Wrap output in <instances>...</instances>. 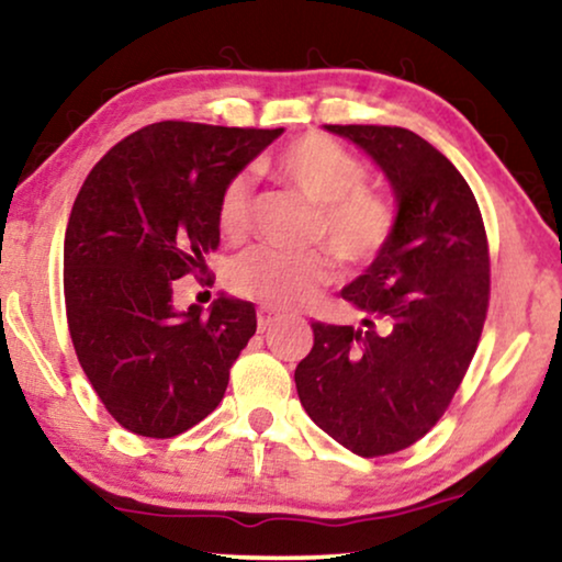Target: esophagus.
<instances>
[{
    "label": "esophagus",
    "instance_id": "1",
    "mask_svg": "<svg viewBox=\"0 0 562 562\" xmlns=\"http://www.w3.org/2000/svg\"><path fill=\"white\" fill-rule=\"evenodd\" d=\"M276 319H279V314H276V312L260 310L258 312V333H266V329H271V325H276Z\"/></svg>",
    "mask_w": 562,
    "mask_h": 562
}]
</instances>
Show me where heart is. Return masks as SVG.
<instances>
[{"instance_id": "heart-1", "label": "heart", "mask_w": 562, "mask_h": 562, "mask_svg": "<svg viewBox=\"0 0 562 562\" xmlns=\"http://www.w3.org/2000/svg\"><path fill=\"white\" fill-rule=\"evenodd\" d=\"M276 168L291 187L317 204L312 240H322L350 271L371 266L396 227V212L379 191L366 189V166L327 135H304L289 143ZM222 235L237 240L250 227V181L235 176L220 196ZM333 258L325 250L286 252L256 248L229 268V286L271 310L312 302L333 281Z\"/></svg>"}]
</instances>
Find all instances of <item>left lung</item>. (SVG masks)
I'll return each mask as SVG.
<instances>
[{
  "label": "left lung",
  "mask_w": 562,
  "mask_h": 562,
  "mask_svg": "<svg viewBox=\"0 0 562 562\" xmlns=\"http://www.w3.org/2000/svg\"><path fill=\"white\" fill-rule=\"evenodd\" d=\"M386 176L394 235L345 302L363 327L312 322L296 366L314 425L363 458L409 448L437 425L479 348L488 310V243L471 187L440 150L404 127L325 125Z\"/></svg>",
  "instance_id": "obj_1"
}]
</instances>
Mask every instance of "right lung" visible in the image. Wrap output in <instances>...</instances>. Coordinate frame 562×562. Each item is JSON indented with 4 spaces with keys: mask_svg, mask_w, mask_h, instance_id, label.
Masks as SVG:
<instances>
[{
    "mask_svg": "<svg viewBox=\"0 0 562 562\" xmlns=\"http://www.w3.org/2000/svg\"><path fill=\"white\" fill-rule=\"evenodd\" d=\"M283 127L156 122L114 145L83 181L64 240L76 356L130 432L176 437L217 409L256 335V306L222 294L202 314L173 306V281L204 273L229 181Z\"/></svg>",
    "mask_w": 562,
    "mask_h": 562,
    "instance_id": "add662e5",
    "label": "right lung"
}]
</instances>
